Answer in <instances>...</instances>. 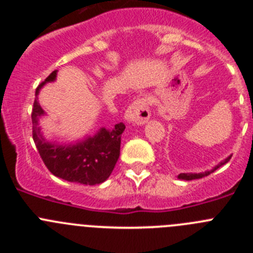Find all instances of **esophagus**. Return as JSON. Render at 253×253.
<instances>
[{"instance_id":"esophagus-1","label":"esophagus","mask_w":253,"mask_h":253,"mask_svg":"<svg viewBox=\"0 0 253 253\" xmlns=\"http://www.w3.org/2000/svg\"><path fill=\"white\" fill-rule=\"evenodd\" d=\"M151 118V110H149L148 101L146 99H139L134 101L130 106L126 109L124 119L126 122H133L137 124H144Z\"/></svg>"}]
</instances>
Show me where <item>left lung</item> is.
I'll list each match as a JSON object with an SVG mask.
<instances>
[{
    "label": "left lung",
    "mask_w": 253,
    "mask_h": 253,
    "mask_svg": "<svg viewBox=\"0 0 253 253\" xmlns=\"http://www.w3.org/2000/svg\"><path fill=\"white\" fill-rule=\"evenodd\" d=\"M232 156H228L225 160L220 161V162L216 165V166H214L213 169H210V171H205V172H198V173H193V172H189V173H180V175L177 176V178H180V180H185V181H190V180H196V178H202V177H205V176L210 175L211 172H214L215 169H218L219 167L223 166V165H225V163L228 162V161L231 160Z\"/></svg>",
    "instance_id": "obj_1"
}]
</instances>
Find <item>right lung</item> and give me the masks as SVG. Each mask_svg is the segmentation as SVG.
Here are the masks:
<instances>
[{
	"label": "right lung",
	"mask_w": 253,
	"mask_h": 253,
	"mask_svg": "<svg viewBox=\"0 0 253 253\" xmlns=\"http://www.w3.org/2000/svg\"><path fill=\"white\" fill-rule=\"evenodd\" d=\"M58 71H53L35 91L33 120V139L46 169L54 176L69 182L99 185L109 178L120 154L122 133L125 125L116 124L113 130L100 128L95 135H87L71 143L49 142L44 137L39 120L45 111L38 101V95L44 84L54 82Z\"/></svg>",
	"instance_id": "right-lung-1"
}]
</instances>
